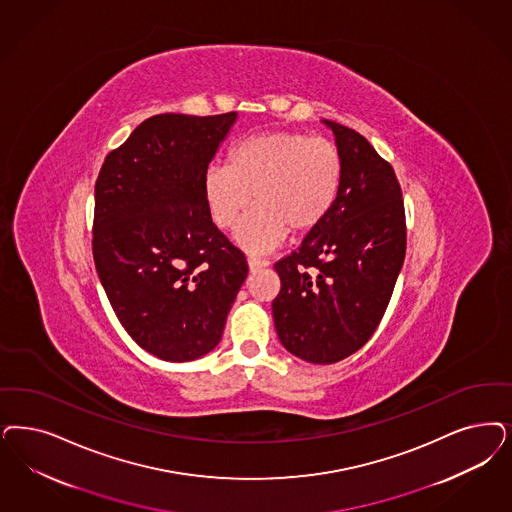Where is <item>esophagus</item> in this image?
Wrapping results in <instances>:
<instances>
[{
    "label": "esophagus",
    "mask_w": 512,
    "mask_h": 512,
    "mask_svg": "<svg viewBox=\"0 0 512 512\" xmlns=\"http://www.w3.org/2000/svg\"><path fill=\"white\" fill-rule=\"evenodd\" d=\"M247 266H249L251 272H255V270H261V268L268 266V261L261 259V257H249V259H247Z\"/></svg>",
    "instance_id": "1"
}]
</instances>
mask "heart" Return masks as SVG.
Listing matches in <instances>:
<instances>
[{
  "instance_id": "heart-1",
  "label": "heart",
  "mask_w": 512,
  "mask_h": 512,
  "mask_svg": "<svg viewBox=\"0 0 512 512\" xmlns=\"http://www.w3.org/2000/svg\"><path fill=\"white\" fill-rule=\"evenodd\" d=\"M344 183L338 145L304 132L272 130L234 141L227 164L202 172L200 191L213 223L234 229L251 194L257 206L247 213L234 238L247 251L280 246L287 230L308 232L335 208Z\"/></svg>"
}]
</instances>
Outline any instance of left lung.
I'll return each mask as SVG.
<instances>
[{"label": "left lung", "instance_id": "left-lung-1", "mask_svg": "<svg viewBox=\"0 0 512 512\" xmlns=\"http://www.w3.org/2000/svg\"><path fill=\"white\" fill-rule=\"evenodd\" d=\"M323 123L344 157L342 191L327 219L274 265L282 289L272 316L287 352L331 365L363 348L384 318L405 261L406 223L388 160L352 128Z\"/></svg>", "mask_w": 512, "mask_h": 512}]
</instances>
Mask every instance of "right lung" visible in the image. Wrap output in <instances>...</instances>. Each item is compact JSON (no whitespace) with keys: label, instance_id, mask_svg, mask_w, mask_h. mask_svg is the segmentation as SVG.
<instances>
[{"label":"right lung","instance_id":"obj_1","mask_svg":"<svg viewBox=\"0 0 512 512\" xmlns=\"http://www.w3.org/2000/svg\"><path fill=\"white\" fill-rule=\"evenodd\" d=\"M236 115L149 117L96 179L100 282L124 331L164 361L212 352L247 278L246 255L213 225L200 191Z\"/></svg>","mask_w":512,"mask_h":512}]
</instances>
